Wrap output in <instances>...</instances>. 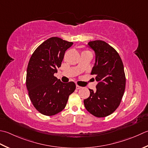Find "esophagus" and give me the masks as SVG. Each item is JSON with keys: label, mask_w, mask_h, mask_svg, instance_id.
Instances as JSON below:
<instances>
[{"label": "esophagus", "mask_w": 148, "mask_h": 148, "mask_svg": "<svg viewBox=\"0 0 148 148\" xmlns=\"http://www.w3.org/2000/svg\"><path fill=\"white\" fill-rule=\"evenodd\" d=\"M82 86H79V85H76V89H77V90H79V89H80V88H82Z\"/></svg>", "instance_id": "esophagus-1"}]
</instances>
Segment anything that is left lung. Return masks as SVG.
<instances>
[{"label": "left lung", "instance_id": "left-lung-1", "mask_svg": "<svg viewBox=\"0 0 148 148\" xmlns=\"http://www.w3.org/2000/svg\"><path fill=\"white\" fill-rule=\"evenodd\" d=\"M95 54V63L91 74L98 82L96 91L89 89L90 96L84 100L85 108L97 117L112 114L119 106L125 90L126 76L119 54L102 40L89 42Z\"/></svg>", "mask_w": 148, "mask_h": 148}]
</instances>
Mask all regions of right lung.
Here are the masks:
<instances>
[{"label": "right lung", "mask_w": 148, "mask_h": 148, "mask_svg": "<svg viewBox=\"0 0 148 148\" xmlns=\"http://www.w3.org/2000/svg\"><path fill=\"white\" fill-rule=\"evenodd\" d=\"M73 44L52 37L38 47L29 62L26 86L34 108L42 114L52 116L62 112L69 95L74 92L73 82L62 83L54 76L61 66L65 51Z\"/></svg>", "instance_id": "add662e5"}]
</instances>
